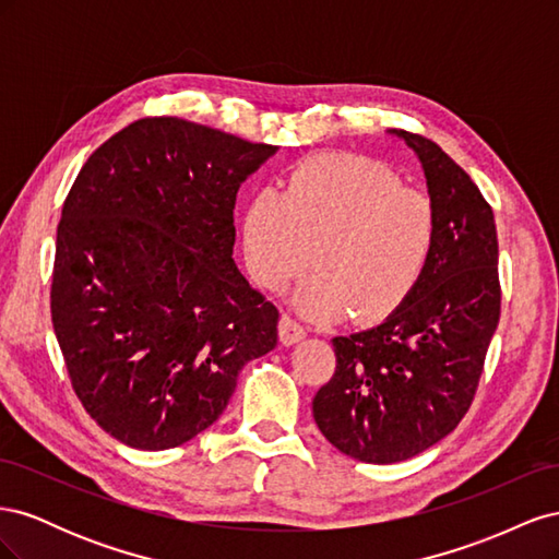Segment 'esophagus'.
I'll use <instances>...</instances> for the list:
<instances>
[{
  "mask_svg": "<svg viewBox=\"0 0 559 559\" xmlns=\"http://www.w3.org/2000/svg\"><path fill=\"white\" fill-rule=\"evenodd\" d=\"M277 331H280V343H282V345H296V343L302 341V337L308 335L306 329H302L296 319L286 317V314H282Z\"/></svg>",
  "mask_w": 559,
  "mask_h": 559,
  "instance_id": "1",
  "label": "esophagus"
}]
</instances>
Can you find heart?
<instances>
[{"label":"heart","instance_id":"obj_1","mask_svg":"<svg viewBox=\"0 0 559 559\" xmlns=\"http://www.w3.org/2000/svg\"><path fill=\"white\" fill-rule=\"evenodd\" d=\"M438 214L427 193L405 189L389 167L361 156L302 160L284 193L261 189L245 212L242 242L251 277L280 289L314 265L294 292L312 319L349 308L361 321L392 314L433 257Z\"/></svg>","mask_w":559,"mask_h":559}]
</instances>
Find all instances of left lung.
Here are the masks:
<instances>
[{
	"instance_id": "obj_1",
	"label": "left lung",
	"mask_w": 559,
	"mask_h": 559,
	"mask_svg": "<svg viewBox=\"0 0 559 559\" xmlns=\"http://www.w3.org/2000/svg\"><path fill=\"white\" fill-rule=\"evenodd\" d=\"M408 144L438 214L433 257L413 294L382 324L333 337L335 373L312 415L341 452L394 464L429 450L466 415L501 312L492 207L436 142Z\"/></svg>"
}]
</instances>
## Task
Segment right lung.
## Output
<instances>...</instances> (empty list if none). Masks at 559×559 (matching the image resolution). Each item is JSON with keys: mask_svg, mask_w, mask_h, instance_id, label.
<instances>
[{"mask_svg": "<svg viewBox=\"0 0 559 559\" xmlns=\"http://www.w3.org/2000/svg\"><path fill=\"white\" fill-rule=\"evenodd\" d=\"M277 154L175 116L116 132L58 224L50 317L86 413L138 450L183 445L277 345L280 312L233 261L240 183Z\"/></svg>", "mask_w": 559, "mask_h": 559, "instance_id": "1", "label": "right lung"}]
</instances>
